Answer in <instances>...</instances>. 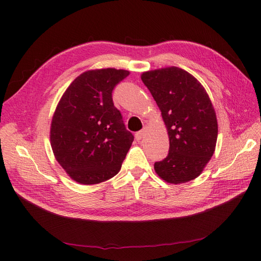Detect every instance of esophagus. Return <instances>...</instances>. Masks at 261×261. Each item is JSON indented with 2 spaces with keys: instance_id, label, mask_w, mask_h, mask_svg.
<instances>
[{
  "instance_id": "34e87169",
  "label": "esophagus",
  "mask_w": 261,
  "mask_h": 261,
  "mask_svg": "<svg viewBox=\"0 0 261 261\" xmlns=\"http://www.w3.org/2000/svg\"><path fill=\"white\" fill-rule=\"evenodd\" d=\"M146 134H147V129H146V128H144L143 130L137 132V133H136V139H137V140H141V139H143V138L146 136Z\"/></svg>"
}]
</instances>
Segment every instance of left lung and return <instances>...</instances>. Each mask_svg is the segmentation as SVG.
<instances>
[{
	"mask_svg": "<svg viewBox=\"0 0 261 261\" xmlns=\"http://www.w3.org/2000/svg\"><path fill=\"white\" fill-rule=\"evenodd\" d=\"M141 81L151 92L167 126L170 149L154 171L170 184L198 177L215 153L218 122L203 86L176 66L148 70Z\"/></svg>",
	"mask_w": 261,
	"mask_h": 261,
	"instance_id": "8db88e82",
	"label": "left lung"
}]
</instances>
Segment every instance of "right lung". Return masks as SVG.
I'll use <instances>...</instances> for the list:
<instances>
[{
  "label": "right lung",
  "instance_id": "right-lung-1",
  "mask_svg": "<svg viewBox=\"0 0 261 261\" xmlns=\"http://www.w3.org/2000/svg\"><path fill=\"white\" fill-rule=\"evenodd\" d=\"M129 75L115 68L91 69L76 77L55 109L50 143L67 175L83 185L116 175L134 136L114 107V87Z\"/></svg>",
  "mask_w": 261,
  "mask_h": 261
}]
</instances>
